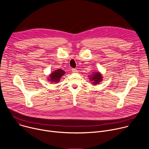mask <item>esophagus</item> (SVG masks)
<instances>
[{
	"label": "esophagus",
	"instance_id": "esophagus-1",
	"mask_svg": "<svg viewBox=\"0 0 149 149\" xmlns=\"http://www.w3.org/2000/svg\"><path fill=\"white\" fill-rule=\"evenodd\" d=\"M72 72L73 73H76V72H78V71H77V70H76V69L73 68V69H72Z\"/></svg>",
	"mask_w": 149,
	"mask_h": 149
}]
</instances>
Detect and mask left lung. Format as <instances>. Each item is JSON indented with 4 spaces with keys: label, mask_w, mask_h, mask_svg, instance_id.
Returning <instances> with one entry per match:
<instances>
[{
    "label": "left lung",
    "mask_w": 149,
    "mask_h": 149,
    "mask_svg": "<svg viewBox=\"0 0 149 149\" xmlns=\"http://www.w3.org/2000/svg\"><path fill=\"white\" fill-rule=\"evenodd\" d=\"M88 77H90L89 78L90 81L92 82L91 83L94 85V86L98 84L102 80V75L99 71L95 72L92 74V75H89Z\"/></svg>",
    "instance_id": "1"
}]
</instances>
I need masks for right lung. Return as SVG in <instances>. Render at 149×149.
Here are the masks:
<instances>
[{
    "label": "right lung",
    "instance_id": "right-lung-1",
    "mask_svg": "<svg viewBox=\"0 0 149 149\" xmlns=\"http://www.w3.org/2000/svg\"><path fill=\"white\" fill-rule=\"evenodd\" d=\"M65 74V72L61 70L58 69L54 71H52V73L49 75L48 80L52 83H58L59 82L61 78Z\"/></svg>",
    "mask_w": 149,
    "mask_h": 149
}]
</instances>
